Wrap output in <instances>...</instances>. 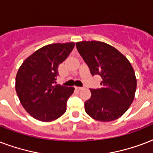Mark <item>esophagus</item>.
Masks as SVG:
<instances>
[{
    "label": "esophagus",
    "instance_id": "1",
    "mask_svg": "<svg viewBox=\"0 0 153 153\" xmlns=\"http://www.w3.org/2000/svg\"><path fill=\"white\" fill-rule=\"evenodd\" d=\"M75 89H77V90L80 91V90H82V89H83V87H81V86H75Z\"/></svg>",
    "mask_w": 153,
    "mask_h": 153
}]
</instances>
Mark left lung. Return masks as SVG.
<instances>
[{
  "label": "left lung",
  "instance_id": "obj_1",
  "mask_svg": "<svg viewBox=\"0 0 153 153\" xmlns=\"http://www.w3.org/2000/svg\"><path fill=\"white\" fill-rule=\"evenodd\" d=\"M79 54L92 75L102 77V87L91 89L85 111L99 121H112L126 113L135 97L137 79L128 59L109 44L100 41L76 43Z\"/></svg>",
  "mask_w": 153,
  "mask_h": 153
}]
</instances>
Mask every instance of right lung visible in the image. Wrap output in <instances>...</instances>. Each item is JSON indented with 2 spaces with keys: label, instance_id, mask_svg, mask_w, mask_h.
Here are the masks:
<instances>
[{
  "label": "right lung",
  "instance_id": "1",
  "mask_svg": "<svg viewBox=\"0 0 153 153\" xmlns=\"http://www.w3.org/2000/svg\"><path fill=\"white\" fill-rule=\"evenodd\" d=\"M74 48V43L48 44L23 62L16 76V91L21 105L38 121L48 122L67 110L74 87L55 85L58 67Z\"/></svg>",
  "mask_w": 153,
  "mask_h": 153
}]
</instances>
